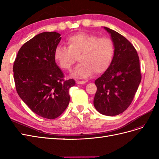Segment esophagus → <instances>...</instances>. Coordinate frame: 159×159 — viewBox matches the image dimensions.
Listing matches in <instances>:
<instances>
[{"label": "esophagus", "mask_w": 159, "mask_h": 159, "mask_svg": "<svg viewBox=\"0 0 159 159\" xmlns=\"http://www.w3.org/2000/svg\"><path fill=\"white\" fill-rule=\"evenodd\" d=\"M85 83V81H76V84H84Z\"/></svg>", "instance_id": "esophagus-1"}]
</instances>
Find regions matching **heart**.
<instances>
[{
	"label": "heart",
	"instance_id": "heart-1",
	"mask_svg": "<svg viewBox=\"0 0 159 159\" xmlns=\"http://www.w3.org/2000/svg\"><path fill=\"white\" fill-rule=\"evenodd\" d=\"M66 44L68 48H56L54 57L61 69L70 70L78 57L80 64L71 73L75 78H88L93 72L102 74L111 64L115 47L110 38L80 32L67 38Z\"/></svg>",
	"mask_w": 159,
	"mask_h": 159
}]
</instances>
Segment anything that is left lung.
I'll return each instance as SVG.
<instances>
[{"instance_id": "left-lung-1", "label": "left lung", "mask_w": 159, "mask_h": 159, "mask_svg": "<svg viewBox=\"0 0 159 159\" xmlns=\"http://www.w3.org/2000/svg\"><path fill=\"white\" fill-rule=\"evenodd\" d=\"M111 36L115 54L109 69L95 81L97 86L93 105L98 112L115 116L125 111L135 95L141 81L139 57L127 38L104 27Z\"/></svg>"}]
</instances>
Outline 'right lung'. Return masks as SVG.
I'll use <instances>...</instances> for the list:
<instances>
[{
  "instance_id": "1",
  "label": "right lung",
  "mask_w": 159,
  "mask_h": 159,
  "mask_svg": "<svg viewBox=\"0 0 159 159\" xmlns=\"http://www.w3.org/2000/svg\"><path fill=\"white\" fill-rule=\"evenodd\" d=\"M60 34H39L19 50L13 65L14 80L18 95L34 113L46 119L59 117L70 100L69 89L74 80H64L56 64L54 50Z\"/></svg>"
}]
</instances>
